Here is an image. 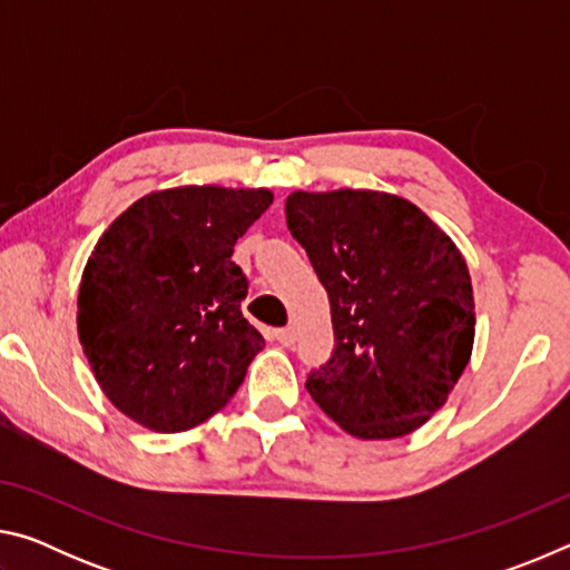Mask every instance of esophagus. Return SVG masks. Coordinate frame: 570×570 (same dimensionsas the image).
<instances>
[{
	"mask_svg": "<svg viewBox=\"0 0 570 570\" xmlns=\"http://www.w3.org/2000/svg\"><path fill=\"white\" fill-rule=\"evenodd\" d=\"M274 336H276L278 344L292 346L296 342V330H294V326H284V330H276Z\"/></svg>",
	"mask_w": 570,
	"mask_h": 570,
	"instance_id": "1",
	"label": "esophagus"
}]
</instances>
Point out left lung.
Listing matches in <instances>:
<instances>
[{"label": "left lung", "mask_w": 570, "mask_h": 570, "mask_svg": "<svg viewBox=\"0 0 570 570\" xmlns=\"http://www.w3.org/2000/svg\"><path fill=\"white\" fill-rule=\"evenodd\" d=\"M286 226L330 294L334 352L312 400L360 440L422 428L465 372L475 340L468 264L435 220L392 193L296 190Z\"/></svg>", "instance_id": "8db88e82"}]
</instances>
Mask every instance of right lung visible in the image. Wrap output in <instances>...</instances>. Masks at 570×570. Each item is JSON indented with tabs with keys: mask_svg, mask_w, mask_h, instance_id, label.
I'll return each mask as SVG.
<instances>
[{
	"mask_svg": "<svg viewBox=\"0 0 570 570\" xmlns=\"http://www.w3.org/2000/svg\"><path fill=\"white\" fill-rule=\"evenodd\" d=\"M272 190H156L100 236L77 294V334L108 400L153 432H183L234 397L264 336L240 314L234 246Z\"/></svg>",
	"mask_w": 570,
	"mask_h": 570,
	"instance_id": "right-lung-1",
	"label": "right lung"
}]
</instances>
